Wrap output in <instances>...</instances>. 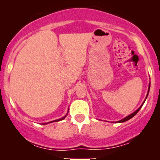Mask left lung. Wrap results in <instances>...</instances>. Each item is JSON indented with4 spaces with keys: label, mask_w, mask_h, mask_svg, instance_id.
<instances>
[{
    "label": "left lung",
    "mask_w": 160,
    "mask_h": 160,
    "mask_svg": "<svg viewBox=\"0 0 160 160\" xmlns=\"http://www.w3.org/2000/svg\"><path fill=\"white\" fill-rule=\"evenodd\" d=\"M150 84L149 85V90H150ZM148 93H149V91H148ZM147 97H148V95H147ZM147 97H146V98H147ZM142 105H143V104H142ZM142 105H141V107L139 108L136 111H135V112H134V113H132V114H130L129 116H128V117H126V118H124V119H122V120H120V121H118V122H126V121H127V120H130V119H131V118H132V117H134V116L137 114V113H138V112L139 111V110L141 109V107H142Z\"/></svg>",
    "instance_id": "1"
}]
</instances>
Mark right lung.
<instances>
[{
  "mask_svg": "<svg viewBox=\"0 0 160 160\" xmlns=\"http://www.w3.org/2000/svg\"><path fill=\"white\" fill-rule=\"evenodd\" d=\"M66 117V116H65ZM65 117H62V118H61V119H58V120H54V121H52V122H57V121H60V120H63V119H65ZM44 124H46V123H44Z\"/></svg>",
  "mask_w": 160,
  "mask_h": 160,
  "instance_id": "add662e5",
  "label": "right lung"
}]
</instances>
